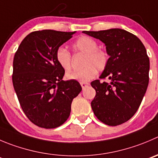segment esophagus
Segmentation results:
<instances>
[{
    "instance_id": "obj_1",
    "label": "esophagus",
    "mask_w": 158,
    "mask_h": 158,
    "mask_svg": "<svg viewBox=\"0 0 158 158\" xmlns=\"http://www.w3.org/2000/svg\"><path fill=\"white\" fill-rule=\"evenodd\" d=\"M80 84H81V88H83V89L84 88H86L87 86H88V85H89V84L87 83V82H81Z\"/></svg>"
}]
</instances>
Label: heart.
I'll return each mask as SVG.
<instances>
[{
    "instance_id": "heart-1",
    "label": "heart",
    "mask_w": 158,
    "mask_h": 158,
    "mask_svg": "<svg viewBox=\"0 0 158 158\" xmlns=\"http://www.w3.org/2000/svg\"><path fill=\"white\" fill-rule=\"evenodd\" d=\"M72 48L76 52L85 54L81 70H74L66 74L68 80L88 82L97 75V70L103 71L107 67L109 55L107 51L98 47V42L89 36H81L72 44ZM56 60L59 65L66 71L72 67L71 54L64 46H60L56 51Z\"/></svg>"
}]
</instances>
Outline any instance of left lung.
<instances>
[{
    "label": "left lung",
    "instance_id": "obj_1",
    "mask_svg": "<svg viewBox=\"0 0 158 158\" xmlns=\"http://www.w3.org/2000/svg\"><path fill=\"white\" fill-rule=\"evenodd\" d=\"M104 43L109 55L101 79L91 83L96 95L91 102L95 116L108 126L121 125L139 109L149 83L150 60L145 46L135 35L120 28L84 31Z\"/></svg>",
    "mask_w": 158,
    "mask_h": 158
}]
</instances>
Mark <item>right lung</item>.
Listing matches in <instances>:
<instances>
[{
    "mask_svg": "<svg viewBox=\"0 0 158 158\" xmlns=\"http://www.w3.org/2000/svg\"><path fill=\"white\" fill-rule=\"evenodd\" d=\"M74 33L49 29L32 31L15 54V91L24 113L41 128L64 124L70 116L72 101L82 90L77 81L62 80L65 70L56 60L57 48Z\"/></svg>",
    "mask_w": 158,
    "mask_h": 158,
    "instance_id": "obj_1",
    "label": "right lung"
}]
</instances>
